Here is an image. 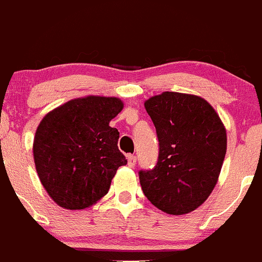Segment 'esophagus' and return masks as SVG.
Returning a JSON list of instances; mask_svg holds the SVG:
<instances>
[{"mask_svg":"<svg viewBox=\"0 0 262 262\" xmlns=\"http://www.w3.org/2000/svg\"><path fill=\"white\" fill-rule=\"evenodd\" d=\"M126 159H128V166H129V167L133 168L134 166H136V163H137V157L134 156V154H128V156H126Z\"/></svg>","mask_w":262,"mask_h":262,"instance_id":"34e87169","label":"esophagus"}]
</instances>
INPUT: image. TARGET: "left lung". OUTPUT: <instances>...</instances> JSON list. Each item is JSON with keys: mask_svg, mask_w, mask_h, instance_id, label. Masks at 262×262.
Instances as JSON below:
<instances>
[{"mask_svg": "<svg viewBox=\"0 0 262 262\" xmlns=\"http://www.w3.org/2000/svg\"><path fill=\"white\" fill-rule=\"evenodd\" d=\"M156 126L158 162L140 170L145 197L169 214L189 213L213 191L224 163L226 129L203 98L164 92L144 103Z\"/></svg>", "mask_w": 262, "mask_h": 262, "instance_id": "left-lung-1", "label": "left lung"}]
</instances>
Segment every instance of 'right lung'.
<instances>
[{
	"label": "right lung",
	"instance_id": "obj_1",
	"mask_svg": "<svg viewBox=\"0 0 262 262\" xmlns=\"http://www.w3.org/2000/svg\"><path fill=\"white\" fill-rule=\"evenodd\" d=\"M122 109L120 99L89 95L62 104L38 124L35 167L59 206L84 210L108 193L117 169L126 164L119 132L109 125Z\"/></svg>",
	"mask_w": 262,
	"mask_h": 262
}]
</instances>
